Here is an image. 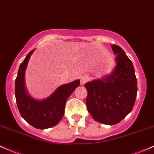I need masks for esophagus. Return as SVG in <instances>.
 Instances as JSON below:
<instances>
[{"label":"esophagus","instance_id":"obj_1","mask_svg":"<svg viewBox=\"0 0 154 154\" xmlns=\"http://www.w3.org/2000/svg\"><path fill=\"white\" fill-rule=\"evenodd\" d=\"M89 80V77H88L87 75H83L80 78V83L81 85H85L87 82H88Z\"/></svg>","mask_w":154,"mask_h":154}]
</instances>
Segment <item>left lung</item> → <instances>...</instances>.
Returning <instances> with one entry per match:
<instances>
[{
    "label": "left lung",
    "mask_w": 154,
    "mask_h": 154,
    "mask_svg": "<svg viewBox=\"0 0 154 154\" xmlns=\"http://www.w3.org/2000/svg\"><path fill=\"white\" fill-rule=\"evenodd\" d=\"M112 49L117 54L112 73L85 84L88 110L95 121L107 125L118 124L132 110L137 92L132 62L118 45Z\"/></svg>",
    "instance_id": "8db88e82"
}]
</instances>
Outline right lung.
Instances as JSON below:
<instances>
[{"mask_svg":"<svg viewBox=\"0 0 154 154\" xmlns=\"http://www.w3.org/2000/svg\"><path fill=\"white\" fill-rule=\"evenodd\" d=\"M31 50L20 66L15 80V97L20 115L25 121L36 129L52 127L60 122L64 114L66 100L77 87L80 85L77 80L58 88L51 96L45 100L38 101L27 95L25 88V71L33 53Z\"/></svg>","mask_w":154,"mask_h":154,"instance_id":"1","label":"right lung"}]
</instances>
